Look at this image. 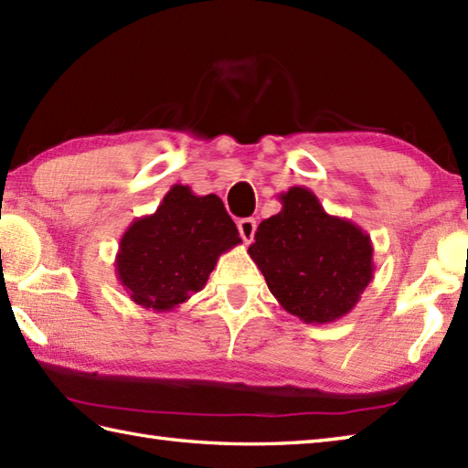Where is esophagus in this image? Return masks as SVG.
Segmentation results:
<instances>
[{"instance_id": "34e87169", "label": "esophagus", "mask_w": 468, "mask_h": 468, "mask_svg": "<svg viewBox=\"0 0 468 468\" xmlns=\"http://www.w3.org/2000/svg\"><path fill=\"white\" fill-rule=\"evenodd\" d=\"M237 229H239L241 239H243L245 243H251V241H253V235H255V229H257L255 218H251V217L241 218V221L237 223Z\"/></svg>"}]
</instances>
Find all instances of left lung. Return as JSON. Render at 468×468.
Segmentation results:
<instances>
[{
  "instance_id": "1",
  "label": "left lung",
  "mask_w": 468,
  "mask_h": 468,
  "mask_svg": "<svg viewBox=\"0 0 468 468\" xmlns=\"http://www.w3.org/2000/svg\"><path fill=\"white\" fill-rule=\"evenodd\" d=\"M277 198L282 211L257 227L251 260L285 312L305 324L340 320L372 282L370 235L325 213L305 186H292Z\"/></svg>"
}]
</instances>
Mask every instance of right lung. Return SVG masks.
<instances>
[{
	"label": "right lung",
	"instance_id": "add662e5",
	"mask_svg": "<svg viewBox=\"0 0 468 468\" xmlns=\"http://www.w3.org/2000/svg\"><path fill=\"white\" fill-rule=\"evenodd\" d=\"M239 243L221 198L173 185L156 211L134 218L121 237L116 277L136 305L175 312L203 290L218 257Z\"/></svg>",
	"mask_w": 468,
	"mask_h": 468
}]
</instances>
